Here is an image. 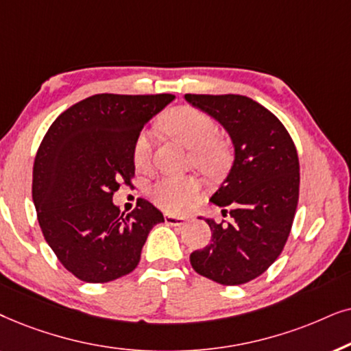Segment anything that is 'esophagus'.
Wrapping results in <instances>:
<instances>
[{
  "label": "esophagus",
  "mask_w": 351,
  "mask_h": 351,
  "mask_svg": "<svg viewBox=\"0 0 351 351\" xmlns=\"http://www.w3.org/2000/svg\"><path fill=\"white\" fill-rule=\"evenodd\" d=\"M165 223L168 226H183L188 223V218L184 217H173V215H165Z\"/></svg>",
  "instance_id": "obj_1"
}]
</instances>
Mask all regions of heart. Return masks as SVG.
Masks as SVG:
<instances>
[{"label":"heart","mask_w":351,"mask_h":351,"mask_svg":"<svg viewBox=\"0 0 351 351\" xmlns=\"http://www.w3.org/2000/svg\"><path fill=\"white\" fill-rule=\"evenodd\" d=\"M162 127L193 151V162L200 170L213 173L226 163V144L217 138V123L205 112L194 107H180L163 119ZM151 134L143 132L134 143V163L138 167H146L151 160ZM199 193L200 184L193 176H162L151 191L154 202L171 213L184 212Z\"/></svg>","instance_id":"obj_1"}]
</instances>
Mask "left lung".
<instances>
[{
  "mask_svg": "<svg viewBox=\"0 0 351 351\" xmlns=\"http://www.w3.org/2000/svg\"><path fill=\"white\" fill-rule=\"evenodd\" d=\"M184 99L213 117L234 147L230 173L210 197L218 207H230L232 221L205 218L212 241L191 254V265L200 276L239 286L263 274L286 245L300 184L297 149L278 117L250 97L184 95Z\"/></svg>",
  "mask_w": 351,
  "mask_h": 351,
  "instance_id": "1",
  "label": "left lung"
}]
</instances>
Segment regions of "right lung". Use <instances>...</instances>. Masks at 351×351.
Returning a JSON list of instances; mask_svg holds the SVG:
<instances>
[{
  "label": "right lung",
  "mask_w": 351,
  "mask_h": 351,
  "mask_svg": "<svg viewBox=\"0 0 351 351\" xmlns=\"http://www.w3.org/2000/svg\"><path fill=\"white\" fill-rule=\"evenodd\" d=\"M173 95H95L62 112L36 152L32 195L46 242L85 282L132 273L163 215L147 200L125 215L112 202L134 175V143Z\"/></svg>",
  "instance_id": "right-lung-1"
}]
</instances>
